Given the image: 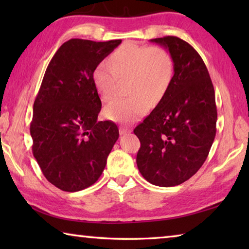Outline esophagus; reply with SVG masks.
Wrapping results in <instances>:
<instances>
[{"label":"esophagus","instance_id":"34e87169","mask_svg":"<svg viewBox=\"0 0 249 249\" xmlns=\"http://www.w3.org/2000/svg\"><path fill=\"white\" fill-rule=\"evenodd\" d=\"M130 133V129L126 128V127H120V134L121 135H127Z\"/></svg>","mask_w":249,"mask_h":249}]
</instances>
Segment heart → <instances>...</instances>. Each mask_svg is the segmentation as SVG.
<instances>
[{"label":"heart","instance_id":"1","mask_svg":"<svg viewBox=\"0 0 249 249\" xmlns=\"http://www.w3.org/2000/svg\"><path fill=\"white\" fill-rule=\"evenodd\" d=\"M175 75L170 53L157 46L127 43L117 48L107 61H102L92 72V81L105 102L119 93L120 79H128L132 96L117 100L105 108L107 119L132 124L144 116L150 105L159 104L169 91Z\"/></svg>","mask_w":249,"mask_h":249}]
</instances>
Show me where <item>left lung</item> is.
<instances>
[{
    "label": "left lung",
    "mask_w": 249,
    "mask_h": 249,
    "mask_svg": "<svg viewBox=\"0 0 249 249\" xmlns=\"http://www.w3.org/2000/svg\"><path fill=\"white\" fill-rule=\"evenodd\" d=\"M174 59V81L163 100L137 125L141 148L136 162L155 185L175 187L203 165L216 134L215 93L209 71L196 50L176 36L150 39Z\"/></svg>",
    "instance_id": "8db88e82"
}]
</instances>
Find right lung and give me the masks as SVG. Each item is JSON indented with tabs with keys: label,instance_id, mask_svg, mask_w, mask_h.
I'll return each mask as SVG.
<instances>
[{
	"label": "right lung",
	"instance_id": "right-lung-1",
	"mask_svg": "<svg viewBox=\"0 0 249 249\" xmlns=\"http://www.w3.org/2000/svg\"><path fill=\"white\" fill-rule=\"evenodd\" d=\"M121 43L70 39L46 69L34 102L33 154L46 179L62 191L95 183L119 140L115 123L98 122L102 104L92 72Z\"/></svg>",
	"mask_w": 249,
	"mask_h": 249
}]
</instances>
